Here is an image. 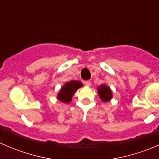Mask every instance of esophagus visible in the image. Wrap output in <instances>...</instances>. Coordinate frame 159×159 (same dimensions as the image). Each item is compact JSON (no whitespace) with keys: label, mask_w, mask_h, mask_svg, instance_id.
<instances>
[{"label":"esophagus","mask_w":159,"mask_h":159,"mask_svg":"<svg viewBox=\"0 0 159 159\" xmlns=\"http://www.w3.org/2000/svg\"><path fill=\"white\" fill-rule=\"evenodd\" d=\"M84 84H85L86 86H88V87H89V86H91V81H84Z\"/></svg>","instance_id":"1"}]
</instances>
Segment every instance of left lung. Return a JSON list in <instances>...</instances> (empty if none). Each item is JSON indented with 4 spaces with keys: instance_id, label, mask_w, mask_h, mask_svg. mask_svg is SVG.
Listing matches in <instances>:
<instances>
[{
    "instance_id": "obj_1",
    "label": "left lung",
    "mask_w": 159,
    "mask_h": 159,
    "mask_svg": "<svg viewBox=\"0 0 159 159\" xmlns=\"http://www.w3.org/2000/svg\"><path fill=\"white\" fill-rule=\"evenodd\" d=\"M98 93L100 97L101 100L102 102H109L112 98V92L111 90L108 86L105 85V84H102V85L99 86L98 88Z\"/></svg>"
}]
</instances>
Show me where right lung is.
I'll list each match as a JSON object with an SVG mask.
<instances>
[{
    "mask_svg": "<svg viewBox=\"0 0 159 159\" xmlns=\"http://www.w3.org/2000/svg\"><path fill=\"white\" fill-rule=\"evenodd\" d=\"M83 84L79 81H70L65 83L61 88L57 96V98L64 103H69L74 94L79 88L82 87Z\"/></svg>",
    "mask_w": 159,
    "mask_h": 159,
    "instance_id": "1",
    "label": "right lung"
}]
</instances>
